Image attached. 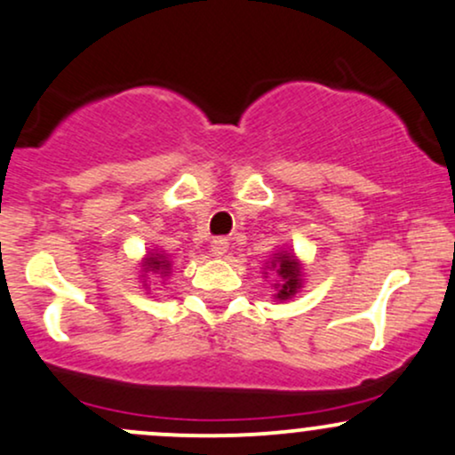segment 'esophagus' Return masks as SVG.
<instances>
[{
    "label": "esophagus",
    "instance_id": "34e87169",
    "mask_svg": "<svg viewBox=\"0 0 455 455\" xmlns=\"http://www.w3.org/2000/svg\"><path fill=\"white\" fill-rule=\"evenodd\" d=\"M227 251H228L227 239H224V237L213 239V242H212V254H213V257H222V254Z\"/></svg>",
    "mask_w": 455,
    "mask_h": 455
}]
</instances>
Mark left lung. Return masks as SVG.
Listing matches in <instances>:
<instances>
[{"label":"left lung","mask_w":455,"mask_h":455,"mask_svg":"<svg viewBox=\"0 0 455 455\" xmlns=\"http://www.w3.org/2000/svg\"><path fill=\"white\" fill-rule=\"evenodd\" d=\"M278 259V266L276 263H272L274 267H276L278 276L283 278V284L281 289H278L276 298L278 300H287V298H291L293 293H296V289L300 287V267H298V261L293 257H289V254H281Z\"/></svg>","instance_id":"obj_1"}]
</instances>
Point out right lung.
<instances>
[{"instance_id":"add662e5","label":"right lung","mask_w":455,"mask_h":455,"mask_svg":"<svg viewBox=\"0 0 455 455\" xmlns=\"http://www.w3.org/2000/svg\"><path fill=\"white\" fill-rule=\"evenodd\" d=\"M168 267H171V263H168V259H164L162 254H155V257H148L147 261H144V269H151V272L166 274Z\"/></svg>"}]
</instances>
